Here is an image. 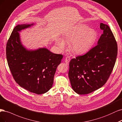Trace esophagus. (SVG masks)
Listing matches in <instances>:
<instances>
[{"instance_id":"34e87169","label":"esophagus","mask_w":122,"mask_h":122,"mask_svg":"<svg viewBox=\"0 0 122 122\" xmlns=\"http://www.w3.org/2000/svg\"><path fill=\"white\" fill-rule=\"evenodd\" d=\"M70 60V57H69L67 56V57H66V58H65V61L66 63L67 64H69V62Z\"/></svg>"}]
</instances>
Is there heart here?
Wrapping results in <instances>:
<instances>
[{"label": "heart", "instance_id": "obj_1", "mask_svg": "<svg viewBox=\"0 0 122 122\" xmlns=\"http://www.w3.org/2000/svg\"><path fill=\"white\" fill-rule=\"evenodd\" d=\"M97 38L95 30L86 24L74 27L64 34V39L58 38L56 44L60 51L63 50L66 43H70V48L76 54H84L91 50Z\"/></svg>", "mask_w": 122, "mask_h": 122}]
</instances>
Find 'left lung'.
Wrapping results in <instances>:
<instances>
[{
    "instance_id": "left-lung-1",
    "label": "left lung",
    "mask_w": 122,
    "mask_h": 122,
    "mask_svg": "<svg viewBox=\"0 0 122 122\" xmlns=\"http://www.w3.org/2000/svg\"><path fill=\"white\" fill-rule=\"evenodd\" d=\"M103 34L97 46L69 62L68 76L72 89L81 95L92 93L106 83L115 66L117 43L109 26L102 23Z\"/></svg>"
}]
</instances>
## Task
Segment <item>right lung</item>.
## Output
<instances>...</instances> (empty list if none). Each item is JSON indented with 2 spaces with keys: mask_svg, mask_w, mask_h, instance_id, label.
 Instances as JSON below:
<instances>
[{
  "mask_svg": "<svg viewBox=\"0 0 122 122\" xmlns=\"http://www.w3.org/2000/svg\"><path fill=\"white\" fill-rule=\"evenodd\" d=\"M34 25L19 24L15 27L6 44V59L17 83L30 92L41 94L52 87L63 55L54 54L45 47L28 49L22 44L19 32Z\"/></svg>",
  "mask_w": 122,
  "mask_h": 122,
  "instance_id": "right-lung-1",
  "label": "right lung"
}]
</instances>
